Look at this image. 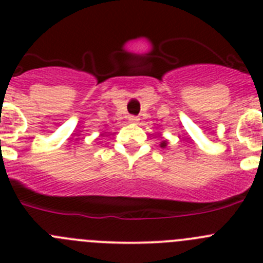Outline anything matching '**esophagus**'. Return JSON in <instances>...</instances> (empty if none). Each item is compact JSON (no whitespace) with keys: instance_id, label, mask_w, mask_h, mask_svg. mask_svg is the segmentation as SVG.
I'll list each match as a JSON object with an SVG mask.
<instances>
[{"instance_id":"34e87169","label":"esophagus","mask_w":263,"mask_h":263,"mask_svg":"<svg viewBox=\"0 0 263 263\" xmlns=\"http://www.w3.org/2000/svg\"><path fill=\"white\" fill-rule=\"evenodd\" d=\"M129 121H130V122H132V124H138L139 118L136 117V116H130Z\"/></svg>"}]
</instances>
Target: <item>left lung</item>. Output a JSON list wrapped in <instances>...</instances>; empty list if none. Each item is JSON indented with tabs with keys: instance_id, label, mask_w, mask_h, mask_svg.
<instances>
[{
	"instance_id": "left-lung-1",
	"label": "left lung",
	"mask_w": 263,
	"mask_h": 263,
	"mask_svg": "<svg viewBox=\"0 0 263 263\" xmlns=\"http://www.w3.org/2000/svg\"><path fill=\"white\" fill-rule=\"evenodd\" d=\"M166 145H167V141H162V142H160V146H162V147H164Z\"/></svg>"
}]
</instances>
